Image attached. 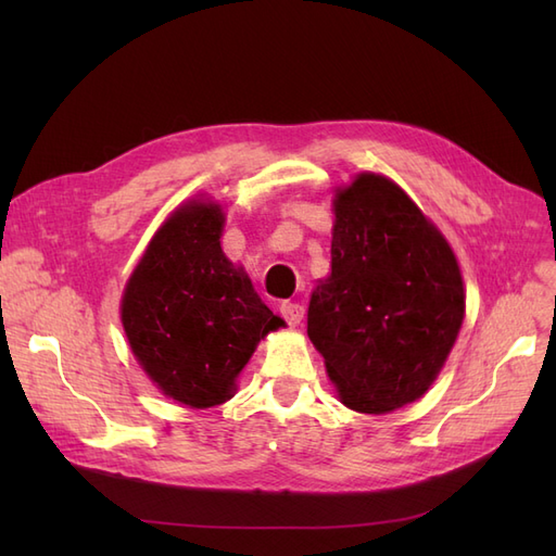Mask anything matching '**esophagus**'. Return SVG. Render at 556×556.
I'll return each mask as SVG.
<instances>
[{
    "label": "esophagus",
    "instance_id": "34e87169",
    "mask_svg": "<svg viewBox=\"0 0 556 556\" xmlns=\"http://www.w3.org/2000/svg\"><path fill=\"white\" fill-rule=\"evenodd\" d=\"M304 306H301V304H294V301H282V304H280V315L285 317V319H288V323L292 325V327H296L299 323H301V319H304Z\"/></svg>",
    "mask_w": 556,
    "mask_h": 556
}]
</instances>
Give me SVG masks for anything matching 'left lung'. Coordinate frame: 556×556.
<instances>
[{
	"label": "left lung",
	"mask_w": 556,
	"mask_h": 556,
	"mask_svg": "<svg viewBox=\"0 0 556 556\" xmlns=\"http://www.w3.org/2000/svg\"><path fill=\"white\" fill-rule=\"evenodd\" d=\"M333 213L331 276L311 296L308 339L348 408L390 413L429 390L457 341L462 274L392 180L357 176Z\"/></svg>",
	"instance_id": "1"
}]
</instances>
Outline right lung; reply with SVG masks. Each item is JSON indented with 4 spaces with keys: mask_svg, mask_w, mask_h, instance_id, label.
I'll use <instances>...</instances> for the list:
<instances>
[{
    "mask_svg": "<svg viewBox=\"0 0 556 556\" xmlns=\"http://www.w3.org/2000/svg\"><path fill=\"white\" fill-rule=\"evenodd\" d=\"M223 223L220 208L201 201L176 211L123 296L131 352L166 396L192 408L225 403L257 341L282 325L225 257Z\"/></svg>",
    "mask_w": 556,
    "mask_h": 556,
    "instance_id": "obj_1",
    "label": "right lung"
}]
</instances>
